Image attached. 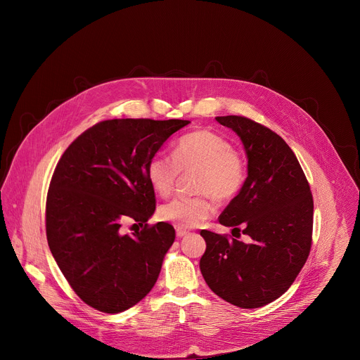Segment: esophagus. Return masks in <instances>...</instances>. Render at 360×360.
Segmentation results:
<instances>
[{"instance_id": "esophagus-1", "label": "esophagus", "mask_w": 360, "mask_h": 360, "mask_svg": "<svg viewBox=\"0 0 360 360\" xmlns=\"http://www.w3.org/2000/svg\"><path fill=\"white\" fill-rule=\"evenodd\" d=\"M188 233H189V232H188L186 229H182V228H178V229H176V236H178V238H182V236H185V235H188Z\"/></svg>"}]
</instances>
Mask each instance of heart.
Instances as JSON below:
<instances>
[{
	"label": "heart",
	"instance_id": "obj_1",
	"mask_svg": "<svg viewBox=\"0 0 360 360\" xmlns=\"http://www.w3.org/2000/svg\"><path fill=\"white\" fill-rule=\"evenodd\" d=\"M196 169L195 196H179L162 205L158 215L178 228H195L217 211L215 198L229 202L242 191L246 169L232 143L208 129L181 136L174 146V157L155 153L146 164V176L157 193L168 196L181 171Z\"/></svg>",
	"mask_w": 360,
	"mask_h": 360
}]
</instances>
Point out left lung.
Returning <instances> with one entry per match:
<instances>
[{
  "mask_svg": "<svg viewBox=\"0 0 360 360\" xmlns=\"http://www.w3.org/2000/svg\"><path fill=\"white\" fill-rule=\"evenodd\" d=\"M217 121L239 135L248 155L243 188L218 221L249 242L202 229L207 250L199 268L219 297L253 309L283 295L303 268L312 246L314 196L293 150L276 132L240 115Z\"/></svg>",
  "mask_w": 360,
  "mask_h": 360,
  "instance_id": "left-lung-1",
  "label": "left lung"
}]
</instances>
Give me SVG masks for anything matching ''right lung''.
<instances>
[{
	"instance_id": "1",
	"label": "right lung",
	"mask_w": 360,
	"mask_h": 360,
	"mask_svg": "<svg viewBox=\"0 0 360 360\" xmlns=\"http://www.w3.org/2000/svg\"><path fill=\"white\" fill-rule=\"evenodd\" d=\"M188 124L101 121L65 149L56 167L46 193V240L74 292L99 312L129 309L160 276L175 229L168 222L146 224L157 207L146 164ZM127 220L143 228L124 234Z\"/></svg>"
}]
</instances>
